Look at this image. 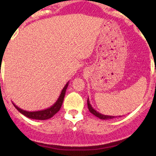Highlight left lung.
Instances as JSON below:
<instances>
[{"label":"left lung","instance_id":"obj_1","mask_svg":"<svg viewBox=\"0 0 156 156\" xmlns=\"http://www.w3.org/2000/svg\"><path fill=\"white\" fill-rule=\"evenodd\" d=\"M87 106H88V109H89V111L93 115H94L97 116V118H99V119L106 120V119H114V118H115V116L105 115H103V114H101V113H100V112H98L96 111V110L94 109L92 106H91L90 103V101H89V99H87ZM116 117H117V116H116ZM119 117H120V116H119Z\"/></svg>","mask_w":156,"mask_h":156}]
</instances>
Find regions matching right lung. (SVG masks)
Masks as SVG:
<instances>
[{"instance_id": "1", "label": "right lung", "mask_w": 156, "mask_h": 156, "mask_svg": "<svg viewBox=\"0 0 156 156\" xmlns=\"http://www.w3.org/2000/svg\"><path fill=\"white\" fill-rule=\"evenodd\" d=\"M68 85L69 82H67V84H66L65 87L62 89V92H61L60 95H59V98L56 100V103H55L53 106H50V108H46V109L44 110H41V111L35 112H29L19 108L18 106H16L14 103H12V104L14 105L16 108L20 113H22V114L24 115L26 117L29 118V119H36V120H46V119H50V118L53 117V116L56 113H57L59 111V109H60L62 104V102H63L64 100V97H65L66 91L67 87H68Z\"/></svg>"}]
</instances>
